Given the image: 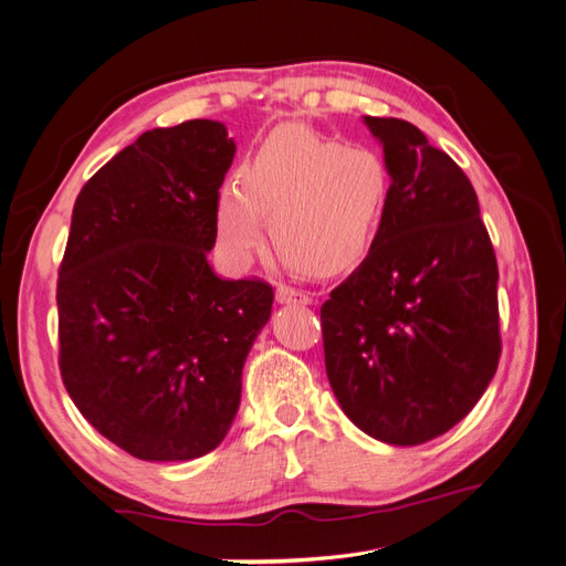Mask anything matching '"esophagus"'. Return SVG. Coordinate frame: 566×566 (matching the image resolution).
<instances>
[{
	"mask_svg": "<svg viewBox=\"0 0 566 566\" xmlns=\"http://www.w3.org/2000/svg\"><path fill=\"white\" fill-rule=\"evenodd\" d=\"M312 293H304V290L290 287V285H276V302L279 304H312Z\"/></svg>",
	"mask_w": 566,
	"mask_h": 566,
	"instance_id": "1",
	"label": "esophagus"
}]
</instances>
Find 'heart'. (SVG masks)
<instances>
[{"mask_svg": "<svg viewBox=\"0 0 566 566\" xmlns=\"http://www.w3.org/2000/svg\"><path fill=\"white\" fill-rule=\"evenodd\" d=\"M391 200V172L378 150L345 146L302 125L273 129L217 196V233L235 264L266 241L314 273L364 262L380 238Z\"/></svg>", "mask_w": 566, "mask_h": 566, "instance_id": "heart-1", "label": "heart"}]
</instances>
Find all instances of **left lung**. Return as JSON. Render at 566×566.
<instances>
[{
	"label": "left lung",
	"instance_id": "obj_1",
	"mask_svg": "<svg viewBox=\"0 0 566 566\" xmlns=\"http://www.w3.org/2000/svg\"><path fill=\"white\" fill-rule=\"evenodd\" d=\"M391 172L378 243L321 306L345 416L391 447L449 432L501 356L499 264L465 172L397 117L364 115Z\"/></svg>",
	"mask_w": 566,
	"mask_h": 566
}]
</instances>
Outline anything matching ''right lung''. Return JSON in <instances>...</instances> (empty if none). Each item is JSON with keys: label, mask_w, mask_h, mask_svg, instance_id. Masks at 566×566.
<instances>
[{"label": "right lung", "mask_w": 566, "mask_h": 566, "mask_svg": "<svg viewBox=\"0 0 566 566\" xmlns=\"http://www.w3.org/2000/svg\"><path fill=\"white\" fill-rule=\"evenodd\" d=\"M235 144L217 119L144 132L80 191L59 271L61 375L96 430L150 462L217 449L271 316L264 281L208 262Z\"/></svg>", "instance_id": "1"}]
</instances>
